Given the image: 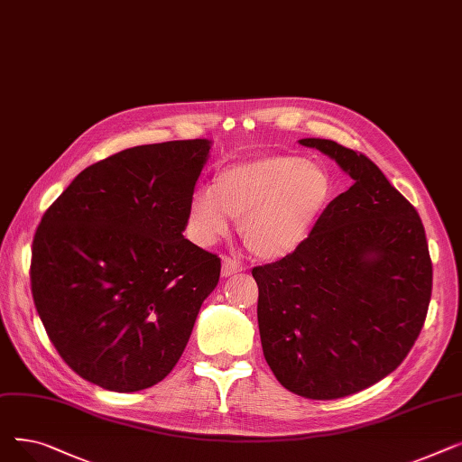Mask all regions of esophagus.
Here are the masks:
<instances>
[{"mask_svg":"<svg viewBox=\"0 0 462 462\" xmlns=\"http://www.w3.org/2000/svg\"><path fill=\"white\" fill-rule=\"evenodd\" d=\"M241 272V263L230 256H223V277H230Z\"/></svg>","mask_w":462,"mask_h":462,"instance_id":"1","label":"esophagus"}]
</instances>
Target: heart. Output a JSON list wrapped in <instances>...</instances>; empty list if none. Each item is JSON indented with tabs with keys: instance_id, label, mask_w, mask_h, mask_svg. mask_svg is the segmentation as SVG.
<instances>
[{
	"instance_id": "heart-1",
	"label": "heart",
	"mask_w": 462,
	"mask_h": 462,
	"mask_svg": "<svg viewBox=\"0 0 462 462\" xmlns=\"http://www.w3.org/2000/svg\"><path fill=\"white\" fill-rule=\"evenodd\" d=\"M328 170L294 155H268L218 170L211 189L189 200V232L199 245H213L239 221L247 249L277 260L301 247L333 199Z\"/></svg>"
}]
</instances>
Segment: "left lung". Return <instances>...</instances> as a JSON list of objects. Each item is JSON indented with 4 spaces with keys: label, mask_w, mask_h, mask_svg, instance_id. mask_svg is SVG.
Instances as JSON below:
<instances>
[{
    "label": "left lung",
    "mask_w": 462,
    "mask_h": 462,
    "mask_svg": "<svg viewBox=\"0 0 462 462\" xmlns=\"http://www.w3.org/2000/svg\"><path fill=\"white\" fill-rule=\"evenodd\" d=\"M354 180L305 244L256 265L263 357L288 392L329 401L393 373L423 328L432 263L421 218L382 170L333 140L303 138Z\"/></svg>",
    "instance_id": "1"
}]
</instances>
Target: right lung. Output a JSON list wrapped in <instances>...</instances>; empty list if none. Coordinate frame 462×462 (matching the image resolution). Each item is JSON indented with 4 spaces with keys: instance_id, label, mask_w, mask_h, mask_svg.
Segmentation results:
<instances>
[{
    "instance_id": "add662e5",
    "label": "right lung",
    "mask_w": 462,
    "mask_h": 462,
    "mask_svg": "<svg viewBox=\"0 0 462 462\" xmlns=\"http://www.w3.org/2000/svg\"><path fill=\"white\" fill-rule=\"evenodd\" d=\"M209 140L136 145L88 166L48 208L32 294L67 365L103 390L152 387L176 367L221 258L183 237Z\"/></svg>"
}]
</instances>
